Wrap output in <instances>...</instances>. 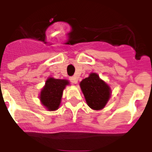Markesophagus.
<instances>
[{"instance_id": "esophagus-1", "label": "esophagus", "mask_w": 152, "mask_h": 152, "mask_svg": "<svg viewBox=\"0 0 152 152\" xmlns=\"http://www.w3.org/2000/svg\"><path fill=\"white\" fill-rule=\"evenodd\" d=\"M69 80H70V82L72 83H73V84L77 83L78 79L76 77V76H72V77H71Z\"/></svg>"}]
</instances>
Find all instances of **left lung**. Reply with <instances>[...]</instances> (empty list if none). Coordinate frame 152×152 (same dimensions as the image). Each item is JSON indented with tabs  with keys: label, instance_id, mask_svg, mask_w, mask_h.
Segmentation results:
<instances>
[{
	"label": "left lung",
	"instance_id": "obj_1",
	"mask_svg": "<svg viewBox=\"0 0 152 152\" xmlns=\"http://www.w3.org/2000/svg\"><path fill=\"white\" fill-rule=\"evenodd\" d=\"M80 88L87 105L93 110H101L107 104L112 94L110 87L96 72L80 82Z\"/></svg>",
	"mask_w": 152,
	"mask_h": 152
}]
</instances>
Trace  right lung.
Instances as JSON below:
<instances>
[{
	"label": "right lung",
	"instance_id": "obj_1",
	"mask_svg": "<svg viewBox=\"0 0 152 152\" xmlns=\"http://www.w3.org/2000/svg\"><path fill=\"white\" fill-rule=\"evenodd\" d=\"M69 84L66 80L49 77L39 96L42 105L49 111L57 110L61 103L63 89Z\"/></svg>",
	"mask_w": 152,
	"mask_h": 152
}]
</instances>
